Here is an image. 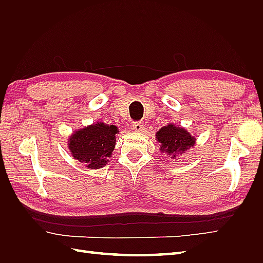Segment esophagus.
Returning <instances> with one entry per match:
<instances>
[{"instance_id":"esophagus-1","label":"esophagus","mask_w":263,"mask_h":263,"mask_svg":"<svg viewBox=\"0 0 263 263\" xmlns=\"http://www.w3.org/2000/svg\"><path fill=\"white\" fill-rule=\"evenodd\" d=\"M133 129L136 132H141L144 129V123L142 122H134L133 123Z\"/></svg>"}]
</instances>
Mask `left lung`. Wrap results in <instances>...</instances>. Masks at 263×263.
Returning <instances> with one entry per match:
<instances>
[{
  "label": "left lung",
  "instance_id": "8db88e82",
  "mask_svg": "<svg viewBox=\"0 0 263 263\" xmlns=\"http://www.w3.org/2000/svg\"><path fill=\"white\" fill-rule=\"evenodd\" d=\"M156 138L161 144L160 150L162 153L172 156L173 159L178 155L184 154L195 142L194 137L191 136L189 132L173 124L162 127L156 134Z\"/></svg>",
  "mask_w": 263,
  "mask_h": 263
}]
</instances>
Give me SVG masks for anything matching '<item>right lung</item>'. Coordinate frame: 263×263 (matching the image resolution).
Returning a JSON list of instances; mask_svg holds the SVG:
<instances>
[{"label": "right lung", "mask_w": 263, "mask_h": 263, "mask_svg": "<svg viewBox=\"0 0 263 263\" xmlns=\"http://www.w3.org/2000/svg\"><path fill=\"white\" fill-rule=\"evenodd\" d=\"M117 127L98 123L78 130L69 139V149L72 156L90 169H100L105 165L114 150Z\"/></svg>", "instance_id": "add662e5"}]
</instances>
